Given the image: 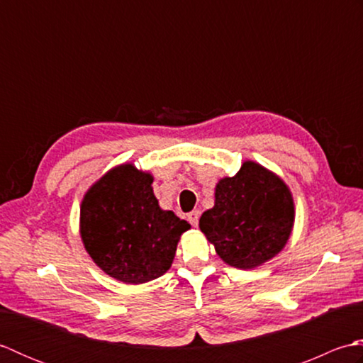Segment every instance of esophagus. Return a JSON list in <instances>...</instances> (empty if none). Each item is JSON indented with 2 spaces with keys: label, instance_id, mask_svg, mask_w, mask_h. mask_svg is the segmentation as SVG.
<instances>
[{
  "label": "esophagus",
  "instance_id": "34e87169",
  "mask_svg": "<svg viewBox=\"0 0 363 363\" xmlns=\"http://www.w3.org/2000/svg\"><path fill=\"white\" fill-rule=\"evenodd\" d=\"M199 215H201V212H199V211H194V212H190L189 213V221H190V225L191 226H198V221H199Z\"/></svg>",
  "mask_w": 363,
  "mask_h": 363
}]
</instances>
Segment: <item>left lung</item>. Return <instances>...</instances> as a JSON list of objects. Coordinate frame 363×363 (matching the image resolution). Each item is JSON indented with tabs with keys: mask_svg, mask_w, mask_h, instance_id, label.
Masks as SVG:
<instances>
[{
	"mask_svg": "<svg viewBox=\"0 0 363 363\" xmlns=\"http://www.w3.org/2000/svg\"><path fill=\"white\" fill-rule=\"evenodd\" d=\"M295 223L291 191L279 176L246 160L215 187V206L199 229L228 265L250 269L273 259L287 243Z\"/></svg>",
	"mask_w": 363,
	"mask_h": 363,
	"instance_id": "1",
	"label": "left lung"
}]
</instances>
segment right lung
Here are the masks:
<instances>
[{
    "label": "right lung",
    "instance_id": "obj_1",
    "mask_svg": "<svg viewBox=\"0 0 363 363\" xmlns=\"http://www.w3.org/2000/svg\"><path fill=\"white\" fill-rule=\"evenodd\" d=\"M151 184V173L123 164L98 179L81 204L84 248L106 274L125 284L167 273L177 242L190 229L186 220L160 209Z\"/></svg>",
    "mask_w": 363,
    "mask_h": 363
}]
</instances>
